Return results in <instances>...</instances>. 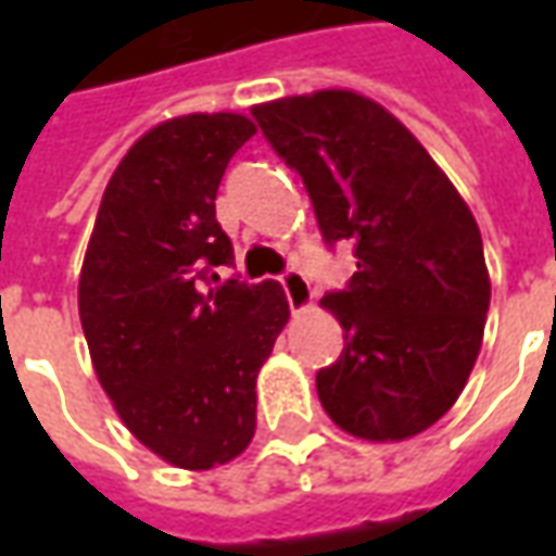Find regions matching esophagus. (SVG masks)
Listing matches in <instances>:
<instances>
[{"instance_id": "34e87169", "label": "esophagus", "mask_w": 556, "mask_h": 556, "mask_svg": "<svg viewBox=\"0 0 556 556\" xmlns=\"http://www.w3.org/2000/svg\"><path fill=\"white\" fill-rule=\"evenodd\" d=\"M279 286L286 291V298H289V306L294 313H301L306 309L309 303H313V286H309V279L303 277L301 270H286L282 277H279Z\"/></svg>"}]
</instances>
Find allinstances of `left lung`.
Segmentation results:
<instances>
[{"label":"left lung","mask_w":556,"mask_h":556,"mask_svg":"<svg viewBox=\"0 0 556 556\" xmlns=\"http://www.w3.org/2000/svg\"><path fill=\"white\" fill-rule=\"evenodd\" d=\"M303 178L327 247L354 243L357 274L321 306L345 330L315 375L327 417L354 438L405 441L453 408L477 363L491 282L465 199L399 118L330 89L253 106Z\"/></svg>","instance_id":"1"}]
</instances>
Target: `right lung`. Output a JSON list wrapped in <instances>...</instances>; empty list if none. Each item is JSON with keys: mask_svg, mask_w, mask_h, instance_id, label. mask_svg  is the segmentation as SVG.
<instances>
[{"mask_svg": "<svg viewBox=\"0 0 556 556\" xmlns=\"http://www.w3.org/2000/svg\"><path fill=\"white\" fill-rule=\"evenodd\" d=\"M255 134L195 113L148 130L103 190L79 274V321L118 417L187 470L226 465L255 431V378L289 321L277 282L231 277L217 187Z\"/></svg>", "mask_w": 556, "mask_h": 556, "instance_id": "obj_1", "label": "right lung"}]
</instances>
